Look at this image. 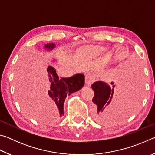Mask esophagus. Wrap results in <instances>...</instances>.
Returning a JSON list of instances; mask_svg holds the SVG:
<instances>
[{"instance_id":"obj_1","label":"esophagus","mask_w":155,"mask_h":155,"mask_svg":"<svg viewBox=\"0 0 155 155\" xmlns=\"http://www.w3.org/2000/svg\"><path fill=\"white\" fill-rule=\"evenodd\" d=\"M93 82V76L90 73H87L85 75V83L86 85H90Z\"/></svg>"}]
</instances>
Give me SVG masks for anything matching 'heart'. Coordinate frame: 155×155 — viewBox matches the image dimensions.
Returning <instances> with one entry per match:
<instances>
[{
  "label": "heart",
  "instance_id": "obj_1",
  "mask_svg": "<svg viewBox=\"0 0 155 155\" xmlns=\"http://www.w3.org/2000/svg\"><path fill=\"white\" fill-rule=\"evenodd\" d=\"M105 47L100 44H90L81 46L74 51V57L81 61H91L96 58L103 52ZM111 57V52L107 51L104 52L103 59L108 60Z\"/></svg>",
  "mask_w": 155,
  "mask_h": 155
}]
</instances>
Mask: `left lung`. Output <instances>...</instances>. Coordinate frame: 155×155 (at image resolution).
I'll use <instances>...</instances> for the list:
<instances>
[{
    "label": "left lung",
    "mask_w": 155,
    "mask_h": 155,
    "mask_svg": "<svg viewBox=\"0 0 155 155\" xmlns=\"http://www.w3.org/2000/svg\"><path fill=\"white\" fill-rule=\"evenodd\" d=\"M125 74L120 78L119 82L115 85L111 82V85H109L101 81H96L91 85L94 91L93 111L97 121L107 122L113 115L126 111L130 105L136 86L124 79Z\"/></svg>",
    "instance_id": "1"
}]
</instances>
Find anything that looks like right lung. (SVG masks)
I'll use <instances>...</instances> for the list:
<instances>
[{"label": "right lung", "instance_id": "1", "mask_svg": "<svg viewBox=\"0 0 155 155\" xmlns=\"http://www.w3.org/2000/svg\"><path fill=\"white\" fill-rule=\"evenodd\" d=\"M55 47L54 43L45 44L44 48L52 51ZM46 81L49 90L46 92V98L49 105L53 109L56 117L59 118L64 115V104L68 96L77 91L85 84V76L77 74L69 78H59L54 68L49 65L46 70Z\"/></svg>", "mask_w": 155, "mask_h": 155}]
</instances>
